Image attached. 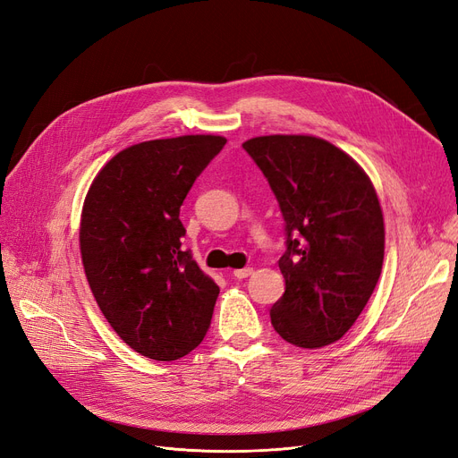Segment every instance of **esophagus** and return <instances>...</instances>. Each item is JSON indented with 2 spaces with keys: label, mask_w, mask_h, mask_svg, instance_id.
Returning a JSON list of instances; mask_svg holds the SVG:
<instances>
[{
  "label": "esophagus",
  "mask_w": 458,
  "mask_h": 458,
  "mask_svg": "<svg viewBox=\"0 0 458 458\" xmlns=\"http://www.w3.org/2000/svg\"><path fill=\"white\" fill-rule=\"evenodd\" d=\"M249 275H252V267H243V269H235L233 271L235 278H247Z\"/></svg>",
  "instance_id": "esophagus-1"
}]
</instances>
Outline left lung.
Here are the masks:
<instances>
[{"label":"left lung","instance_id":"left-lung-1","mask_svg":"<svg viewBox=\"0 0 458 458\" xmlns=\"http://www.w3.org/2000/svg\"><path fill=\"white\" fill-rule=\"evenodd\" d=\"M284 218L278 260L284 293L271 324L300 348H322L355 324L384 264V216L376 191L350 155L316 136L271 134L243 144Z\"/></svg>","mask_w":458,"mask_h":458}]
</instances>
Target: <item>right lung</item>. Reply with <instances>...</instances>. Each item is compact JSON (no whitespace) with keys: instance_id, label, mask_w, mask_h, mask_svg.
I'll list each match as a JSON object with an SVG mask.
<instances>
[{"instance_id":"add662e5","label":"right lung","mask_w":458,"mask_h":458,"mask_svg":"<svg viewBox=\"0 0 458 458\" xmlns=\"http://www.w3.org/2000/svg\"><path fill=\"white\" fill-rule=\"evenodd\" d=\"M226 138L191 134L119 151L86 196L81 252L108 324L138 353L174 361L209 329L218 286L182 247L180 208Z\"/></svg>"}]
</instances>
